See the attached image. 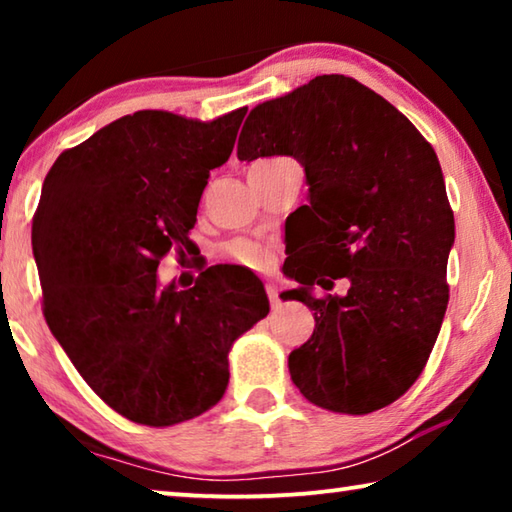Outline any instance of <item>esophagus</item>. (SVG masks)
<instances>
[{"instance_id": "esophagus-1", "label": "esophagus", "mask_w": 512, "mask_h": 512, "mask_svg": "<svg viewBox=\"0 0 512 512\" xmlns=\"http://www.w3.org/2000/svg\"><path fill=\"white\" fill-rule=\"evenodd\" d=\"M266 296H268V300H271V307H273V309H277V307L282 305L280 289H277L275 284H266Z\"/></svg>"}]
</instances>
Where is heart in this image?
<instances>
[{"label":"heart","instance_id":"1","mask_svg":"<svg viewBox=\"0 0 512 512\" xmlns=\"http://www.w3.org/2000/svg\"><path fill=\"white\" fill-rule=\"evenodd\" d=\"M228 257L232 262H237L246 268H253V271H262L268 264H271V250L266 246H259L255 241H235V244L228 246Z\"/></svg>","mask_w":512,"mask_h":512}]
</instances>
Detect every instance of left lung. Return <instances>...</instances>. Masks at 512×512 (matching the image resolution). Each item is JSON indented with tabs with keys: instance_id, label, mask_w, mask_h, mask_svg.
Listing matches in <instances>:
<instances>
[{
	"instance_id": "1",
	"label": "left lung",
	"mask_w": 512,
	"mask_h": 512,
	"mask_svg": "<svg viewBox=\"0 0 512 512\" xmlns=\"http://www.w3.org/2000/svg\"><path fill=\"white\" fill-rule=\"evenodd\" d=\"M291 155L307 201L284 296L314 311V334L289 354L311 404L363 415L402 397L443 325L454 212L431 144L384 97L323 74L250 110L237 158ZM287 266V264H284ZM345 276V297L313 296Z\"/></svg>"
}]
</instances>
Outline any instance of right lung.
Returning a JSON list of instances; mask_svg holds the SVG:
<instances>
[{
	"label": "right lung",
	"instance_id": "add662e5",
	"mask_svg": "<svg viewBox=\"0 0 512 512\" xmlns=\"http://www.w3.org/2000/svg\"><path fill=\"white\" fill-rule=\"evenodd\" d=\"M248 108L212 121L140 110L58 155L33 216L45 318L110 409L171 427L221 400L228 352L268 314L262 280L210 266L196 287H160L189 248L210 171L228 162Z\"/></svg>",
	"mask_w": 512,
	"mask_h": 512
}]
</instances>
